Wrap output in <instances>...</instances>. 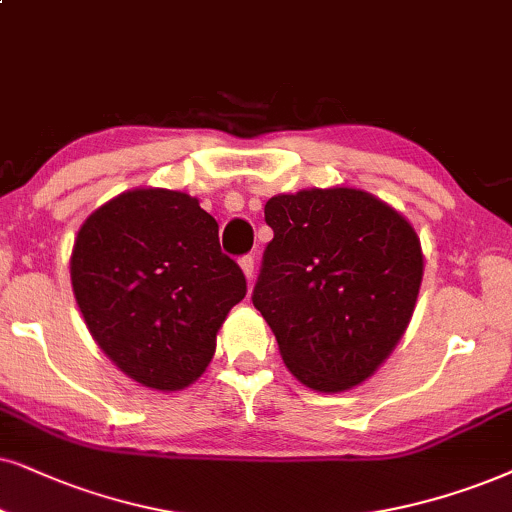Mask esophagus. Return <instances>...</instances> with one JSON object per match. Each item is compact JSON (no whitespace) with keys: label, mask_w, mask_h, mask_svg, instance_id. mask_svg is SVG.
Wrapping results in <instances>:
<instances>
[{"label":"esophagus","mask_w":512,"mask_h":512,"mask_svg":"<svg viewBox=\"0 0 512 512\" xmlns=\"http://www.w3.org/2000/svg\"><path fill=\"white\" fill-rule=\"evenodd\" d=\"M238 262H241V269H243L245 278H248V281H250L252 274H255V257H252V255H243Z\"/></svg>","instance_id":"obj_1"}]
</instances>
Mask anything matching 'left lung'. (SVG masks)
<instances>
[{"label":"left lung","mask_w":512,"mask_h":512,"mask_svg":"<svg viewBox=\"0 0 512 512\" xmlns=\"http://www.w3.org/2000/svg\"><path fill=\"white\" fill-rule=\"evenodd\" d=\"M274 229L252 304L300 383H364L409 326L423 278L413 226L371 193L312 189L264 205Z\"/></svg>","instance_id":"left-lung-1"}]
</instances>
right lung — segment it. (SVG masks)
I'll list each match as a JSON object with an SVG mask.
<instances>
[{"mask_svg":"<svg viewBox=\"0 0 512 512\" xmlns=\"http://www.w3.org/2000/svg\"><path fill=\"white\" fill-rule=\"evenodd\" d=\"M75 300L113 364L151 390L200 378L245 276L196 198L137 189L87 217L70 257Z\"/></svg>","mask_w":512,"mask_h":512,"instance_id":"1","label":"right lung"}]
</instances>
